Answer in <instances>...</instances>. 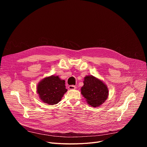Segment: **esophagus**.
Returning a JSON list of instances; mask_svg holds the SVG:
<instances>
[{
	"label": "esophagus",
	"instance_id": "34e87169",
	"mask_svg": "<svg viewBox=\"0 0 147 147\" xmlns=\"http://www.w3.org/2000/svg\"><path fill=\"white\" fill-rule=\"evenodd\" d=\"M76 88V87L74 86H69V90H75Z\"/></svg>",
	"mask_w": 147,
	"mask_h": 147
}]
</instances>
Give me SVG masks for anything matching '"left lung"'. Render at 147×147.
I'll use <instances>...</instances> for the list:
<instances>
[{
  "label": "left lung",
  "instance_id": "obj_1",
  "mask_svg": "<svg viewBox=\"0 0 147 147\" xmlns=\"http://www.w3.org/2000/svg\"><path fill=\"white\" fill-rule=\"evenodd\" d=\"M81 93L88 104L92 107H98L107 99L109 90L107 86L100 79L93 76H86Z\"/></svg>",
  "mask_w": 147,
  "mask_h": 147
}]
</instances>
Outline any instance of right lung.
Instances as JSON below:
<instances>
[{
	"mask_svg": "<svg viewBox=\"0 0 147 147\" xmlns=\"http://www.w3.org/2000/svg\"><path fill=\"white\" fill-rule=\"evenodd\" d=\"M36 90L40 100L49 105L57 104L67 91L65 81L60 79L58 76L53 75L40 80Z\"/></svg>",
	"mask_w": 147,
	"mask_h": 147,
	"instance_id": "add662e5",
	"label": "right lung"
}]
</instances>
